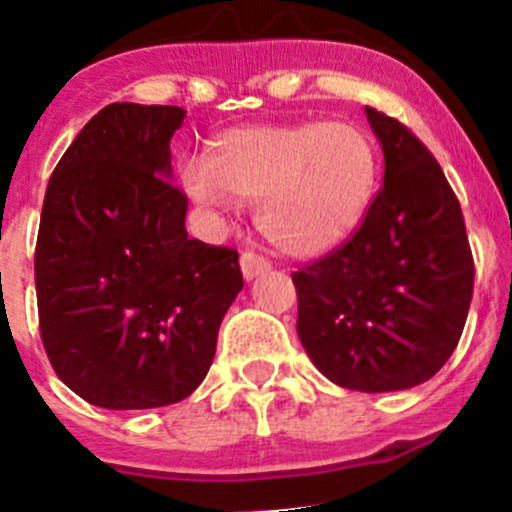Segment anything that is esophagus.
Returning a JSON list of instances; mask_svg holds the SVG:
<instances>
[{"label":"esophagus","instance_id":"1","mask_svg":"<svg viewBox=\"0 0 512 512\" xmlns=\"http://www.w3.org/2000/svg\"><path fill=\"white\" fill-rule=\"evenodd\" d=\"M240 267H242V275H245V280H252V277H257V275H262V272L270 270L272 265L265 255L247 250V252H242Z\"/></svg>","mask_w":512,"mask_h":512}]
</instances>
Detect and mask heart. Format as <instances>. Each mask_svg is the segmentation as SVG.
Returning a JSON list of instances; mask_svg holds the SVG:
<instances>
[{
	"instance_id": "obj_1",
	"label": "heart",
	"mask_w": 512,
	"mask_h": 512,
	"mask_svg": "<svg viewBox=\"0 0 512 512\" xmlns=\"http://www.w3.org/2000/svg\"><path fill=\"white\" fill-rule=\"evenodd\" d=\"M192 200L257 202V227L295 257H320L352 235L377 182V147L350 122L252 124L217 137L182 172Z\"/></svg>"
}]
</instances>
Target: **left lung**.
Wrapping results in <instances>:
<instances>
[{"instance_id":"1","label":"left lung","mask_w":512,"mask_h":512,"mask_svg":"<svg viewBox=\"0 0 512 512\" xmlns=\"http://www.w3.org/2000/svg\"><path fill=\"white\" fill-rule=\"evenodd\" d=\"M385 180L357 230L292 272L297 335L327 380L393 393L430 380L463 335L473 252L463 210L433 152L365 107Z\"/></svg>"}]
</instances>
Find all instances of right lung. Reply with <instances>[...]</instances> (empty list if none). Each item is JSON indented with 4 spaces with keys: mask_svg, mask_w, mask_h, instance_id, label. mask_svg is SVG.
I'll list each match as a JSON object with an SVG mask.
<instances>
[{
    "mask_svg": "<svg viewBox=\"0 0 512 512\" xmlns=\"http://www.w3.org/2000/svg\"><path fill=\"white\" fill-rule=\"evenodd\" d=\"M185 109H99L49 177L34 252L39 335L59 380L107 410L185 400L205 380L237 250L190 240L170 180Z\"/></svg>",
    "mask_w": 512,
    "mask_h": 512,
    "instance_id": "add662e5",
    "label": "right lung"
}]
</instances>
